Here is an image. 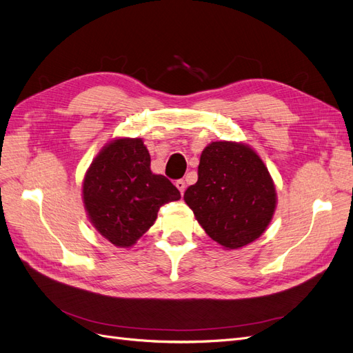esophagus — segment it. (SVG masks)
<instances>
[{
    "instance_id": "34e87169",
    "label": "esophagus",
    "mask_w": 353,
    "mask_h": 353,
    "mask_svg": "<svg viewBox=\"0 0 353 353\" xmlns=\"http://www.w3.org/2000/svg\"><path fill=\"white\" fill-rule=\"evenodd\" d=\"M175 185H176V188L179 190V193L184 194V191H185V181H184V179H178L176 183H175Z\"/></svg>"
}]
</instances>
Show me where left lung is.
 I'll list each match as a JSON object with an SVG mask.
<instances>
[{"mask_svg": "<svg viewBox=\"0 0 353 353\" xmlns=\"http://www.w3.org/2000/svg\"><path fill=\"white\" fill-rule=\"evenodd\" d=\"M184 200L208 236L227 250L258 240L272 221L276 191L261 156L244 143L212 141Z\"/></svg>", "mask_w": 353, "mask_h": 353, "instance_id": "1", "label": "left lung"}]
</instances>
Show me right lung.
Returning <instances> with one entry per match:
<instances>
[{
    "instance_id": "right-lung-1",
    "label": "right lung",
    "mask_w": 353,
    "mask_h": 353,
    "mask_svg": "<svg viewBox=\"0 0 353 353\" xmlns=\"http://www.w3.org/2000/svg\"><path fill=\"white\" fill-rule=\"evenodd\" d=\"M178 199V188L152 172L141 138L117 137L105 144L82 181L88 221L116 248H132L154 223L159 208Z\"/></svg>"
}]
</instances>
